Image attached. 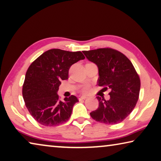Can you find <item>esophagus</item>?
I'll list each match as a JSON object with an SVG mask.
<instances>
[{
    "label": "esophagus",
    "instance_id": "34e87169",
    "mask_svg": "<svg viewBox=\"0 0 161 161\" xmlns=\"http://www.w3.org/2000/svg\"><path fill=\"white\" fill-rule=\"evenodd\" d=\"M87 98V96H79V99H86V98Z\"/></svg>",
    "mask_w": 161,
    "mask_h": 161
}]
</instances>
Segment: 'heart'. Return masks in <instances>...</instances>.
<instances>
[{
  "label": "heart",
  "instance_id": "1",
  "mask_svg": "<svg viewBox=\"0 0 161 161\" xmlns=\"http://www.w3.org/2000/svg\"><path fill=\"white\" fill-rule=\"evenodd\" d=\"M88 90H89L88 86H84V87H83V92H88Z\"/></svg>",
  "mask_w": 161,
  "mask_h": 161
}]
</instances>
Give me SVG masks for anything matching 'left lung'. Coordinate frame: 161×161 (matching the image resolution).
<instances>
[{"instance_id": "obj_1", "label": "left lung", "mask_w": 161, "mask_h": 161, "mask_svg": "<svg viewBox=\"0 0 161 161\" xmlns=\"http://www.w3.org/2000/svg\"><path fill=\"white\" fill-rule=\"evenodd\" d=\"M86 58L98 68V86L109 89L110 98L97 96L98 107L90 113L98 122L120 123L130 115L139 98L140 80L131 61L124 54L112 48L83 51Z\"/></svg>"}]
</instances>
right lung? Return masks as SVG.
Here are the masks:
<instances>
[{
	"label": "right lung",
	"mask_w": 161,
	"mask_h": 161,
	"mask_svg": "<svg viewBox=\"0 0 161 161\" xmlns=\"http://www.w3.org/2000/svg\"><path fill=\"white\" fill-rule=\"evenodd\" d=\"M83 59L85 57L80 51L52 49L29 67L22 95L30 114L42 125L57 126L70 119L78 98L72 95L61 101L57 92L61 81L68 79L70 66Z\"/></svg>",
	"instance_id": "obj_1"
}]
</instances>
